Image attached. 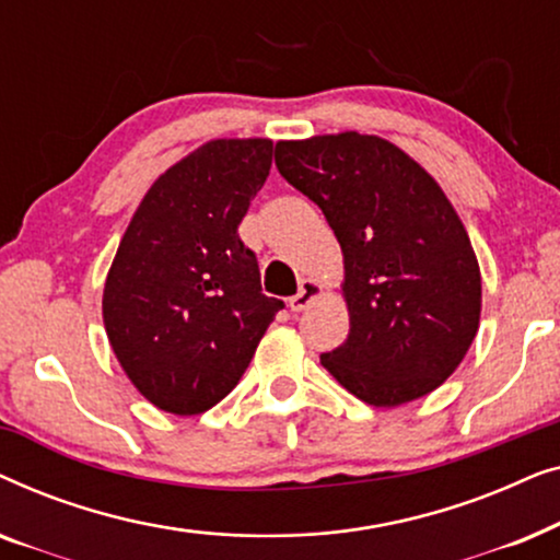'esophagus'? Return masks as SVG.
I'll list each match as a JSON object with an SVG mask.
<instances>
[{
    "mask_svg": "<svg viewBox=\"0 0 560 560\" xmlns=\"http://www.w3.org/2000/svg\"><path fill=\"white\" fill-rule=\"evenodd\" d=\"M318 293H320V285L316 280H301V290L290 298V311H295V313L305 311L313 301H316Z\"/></svg>",
    "mask_w": 560,
    "mask_h": 560,
    "instance_id": "1",
    "label": "esophagus"
}]
</instances>
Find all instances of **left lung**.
<instances>
[{"label":"left lung","mask_w":560,"mask_h":560,"mask_svg":"<svg viewBox=\"0 0 560 560\" xmlns=\"http://www.w3.org/2000/svg\"><path fill=\"white\" fill-rule=\"evenodd\" d=\"M275 165L343 252L349 336L320 364L374 408L441 387L477 336L481 275L439 183L397 144L359 132L282 140Z\"/></svg>","instance_id":"left-lung-1"}]
</instances>
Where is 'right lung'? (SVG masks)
I'll use <instances>...</instances> for the list:
<instances>
[{
    "label": "right lung",
    "mask_w": 560,
    "mask_h": 560,
    "mask_svg": "<svg viewBox=\"0 0 560 560\" xmlns=\"http://www.w3.org/2000/svg\"><path fill=\"white\" fill-rule=\"evenodd\" d=\"M272 140H211L152 183L104 285V326L132 385L173 416L232 393L282 308L236 234Z\"/></svg>",
    "instance_id": "1"
}]
</instances>
